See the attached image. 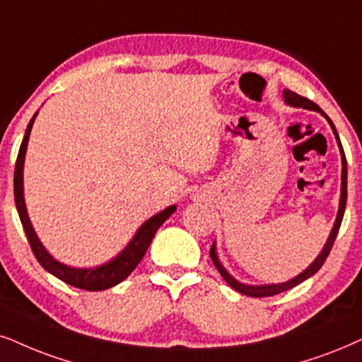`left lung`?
Returning <instances> with one entry per match:
<instances>
[{"instance_id":"1","label":"left lung","mask_w":362,"mask_h":362,"mask_svg":"<svg viewBox=\"0 0 362 362\" xmlns=\"http://www.w3.org/2000/svg\"><path fill=\"white\" fill-rule=\"evenodd\" d=\"M282 97H284V103L289 105V107H296V108H305V110H313V112H319L321 115L326 118L329 122V125L332 128V134L336 136V141H337V147H339V152H341V163H342V172H341V199H339V209H337V215H336V221H334V226H332V230L331 234H329L326 244H324L322 250L319 252L317 257H315L313 262H310L308 267L304 269L303 272L297 274L296 277L289 279V281L286 282H279V284H262V286H252V284H244L240 281H237L234 276H230L228 271L223 265L221 264V260H218V255H217V245H215V242L212 244V249H210V259H212V262L215 267H217V271L221 272V276L223 277V281H226L228 286L232 287V289H235L237 292H240V294H245V296H250V297H269V296H276V294H281L284 291H289L292 287H296L297 284L304 282L305 279L313 277L315 272L319 271V269L322 267L324 260L327 259L329 252H331L332 249V244L334 240H336L337 237V232H339V227H341V222H342V217H344V210H346V200H347V162H346V155H344V150H342V145H341V140H339V135H337V130L336 127H334V123L331 122V118H329L326 113L322 112L321 108L317 107L314 102H310V100L300 97V95L294 93V91L291 90H284L282 91Z\"/></svg>"}]
</instances>
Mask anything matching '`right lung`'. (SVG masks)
<instances>
[{"mask_svg":"<svg viewBox=\"0 0 362 362\" xmlns=\"http://www.w3.org/2000/svg\"><path fill=\"white\" fill-rule=\"evenodd\" d=\"M38 115V112L35 113L31 118L28 127H26L25 136H23L20 152H18L16 158V167H15V204L18 215H20V221L25 228L26 237L33 250L35 257L41 264V267L49 274H53L54 277H58L59 281L70 284L73 287H78V289L85 291H105L110 287L117 286L122 281L130 276L135 271V267L139 262L144 259L145 252H147L148 245L152 244V239L155 232L158 230L160 226L167 221L170 215L177 210V205H170V207L163 209L162 212L155 214L153 217H150L148 221H145L139 227V230L135 232V235L132 237V240L125 245V249L120 254H117L115 257L110 259L108 262L95 265V267H71L59 262L53 257L52 254L45 249V245L41 244V240L36 235L33 226H31L28 209H26L25 202V185H23V170H25V157H26V148H28V140L31 128H33L35 118Z\"/></svg>","mask_w":362,"mask_h":362,"instance_id":"1","label":"right lung"}]
</instances>
